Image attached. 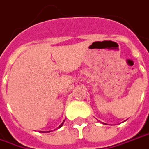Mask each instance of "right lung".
<instances>
[{
	"label": "right lung",
	"mask_w": 149,
	"mask_h": 149,
	"mask_svg": "<svg viewBox=\"0 0 149 149\" xmlns=\"http://www.w3.org/2000/svg\"><path fill=\"white\" fill-rule=\"evenodd\" d=\"M63 123H64V122H63ZM63 123H61V125L59 126V128L61 127H62V125H63ZM41 132H49V131H41Z\"/></svg>",
	"instance_id": "add662e5"
}]
</instances>
